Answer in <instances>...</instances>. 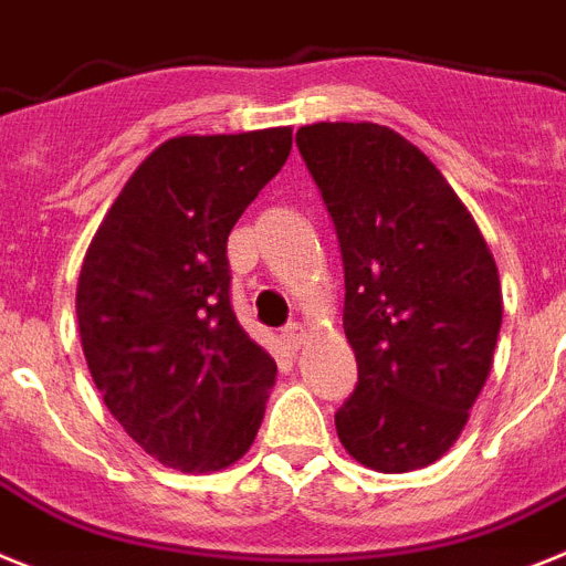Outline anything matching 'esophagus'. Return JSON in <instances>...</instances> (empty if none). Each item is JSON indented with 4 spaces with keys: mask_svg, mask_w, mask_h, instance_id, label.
I'll list each match as a JSON object with an SVG mask.
<instances>
[{
    "mask_svg": "<svg viewBox=\"0 0 566 566\" xmlns=\"http://www.w3.org/2000/svg\"><path fill=\"white\" fill-rule=\"evenodd\" d=\"M306 337V329H303L301 323H289L286 329H283V343H286L289 349H297Z\"/></svg>",
    "mask_w": 566,
    "mask_h": 566,
    "instance_id": "1",
    "label": "esophagus"
}]
</instances>
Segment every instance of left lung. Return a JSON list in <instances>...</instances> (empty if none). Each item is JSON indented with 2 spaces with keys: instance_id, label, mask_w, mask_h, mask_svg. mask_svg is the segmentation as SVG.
I'll return each mask as SVG.
<instances>
[{
  "instance_id": "8db88e82",
  "label": "left lung",
  "mask_w": 566,
  "mask_h": 566,
  "mask_svg": "<svg viewBox=\"0 0 566 566\" xmlns=\"http://www.w3.org/2000/svg\"><path fill=\"white\" fill-rule=\"evenodd\" d=\"M337 231L357 386L337 438L378 472L423 470L458 441L501 329L499 269L443 174L378 123L294 137Z\"/></svg>"
}]
</instances>
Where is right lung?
<instances>
[{
    "label": "right lung",
    "instance_id": "right-lung-1",
    "mask_svg": "<svg viewBox=\"0 0 566 566\" xmlns=\"http://www.w3.org/2000/svg\"><path fill=\"white\" fill-rule=\"evenodd\" d=\"M289 151L292 128L168 139L125 182L82 263L91 378L171 470H226L263 421L277 366L237 323L226 243Z\"/></svg>",
    "mask_w": 566,
    "mask_h": 566
}]
</instances>
